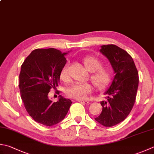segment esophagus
Segmentation results:
<instances>
[{
  "mask_svg": "<svg viewBox=\"0 0 154 154\" xmlns=\"http://www.w3.org/2000/svg\"><path fill=\"white\" fill-rule=\"evenodd\" d=\"M77 101L80 102V103H89V102L86 101V100H83V99H77Z\"/></svg>",
  "mask_w": 154,
  "mask_h": 154,
  "instance_id": "esophagus-1",
  "label": "esophagus"
}]
</instances>
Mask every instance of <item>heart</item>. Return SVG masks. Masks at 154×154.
<instances>
[{"label":"heart","mask_w":154,"mask_h":154,"mask_svg":"<svg viewBox=\"0 0 154 154\" xmlns=\"http://www.w3.org/2000/svg\"><path fill=\"white\" fill-rule=\"evenodd\" d=\"M85 68L91 72L90 79L97 89H102L106 87L111 81V71L108 68L102 67L101 60L93 56H87L83 59ZM61 79L63 81L69 79L67 66L65 65L61 72ZM93 87L89 83H75L68 87L66 94L68 97L76 99H85L92 91Z\"/></svg>","instance_id":"obj_1"}]
</instances>
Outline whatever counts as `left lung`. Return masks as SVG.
I'll use <instances>...</instances> for the list:
<instances>
[{
	"instance_id": "obj_1",
	"label": "left lung",
	"mask_w": 154,
	"mask_h": 154,
	"mask_svg": "<svg viewBox=\"0 0 154 154\" xmlns=\"http://www.w3.org/2000/svg\"><path fill=\"white\" fill-rule=\"evenodd\" d=\"M107 57L115 76L103 94L102 111L95 117L96 122L105 127H112L123 122L131 112L136 97L139 77L132 57L115 45L101 46L99 50Z\"/></svg>"
}]
</instances>
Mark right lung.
Here are the masks:
<instances>
[{
    "mask_svg": "<svg viewBox=\"0 0 154 154\" xmlns=\"http://www.w3.org/2000/svg\"><path fill=\"white\" fill-rule=\"evenodd\" d=\"M68 53L53 48L35 49L21 66V99L30 116L44 125L53 126L61 122L72 103L61 95L57 102H53L48 95L52 87L59 85L61 72L67 63L65 56Z\"/></svg>",
    "mask_w": 154,
    "mask_h": 154,
    "instance_id": "obj_1",
    "label": "right lung"
}]
</instances>
